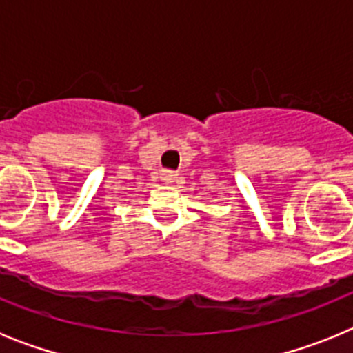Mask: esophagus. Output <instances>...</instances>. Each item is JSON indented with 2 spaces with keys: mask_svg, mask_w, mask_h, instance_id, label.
Masks as SVG:
<instances>
[{
  "mask_svg": "<svg viewBox=\"0 0 353 353\" xmlns=\"http://www.w3.org/2000/svg\"><path fill=\"white\" fill-rule=\"evenodd\" d=\"M161 180H162V182L171 183V182H174V180H176V174H174L173 171H162Z\"/></svg>",
  "mask_w": 353,
  "mask_h": 353,
  "instance_id": "34e87169",
  "label": "esophagus"
}]
</instances>
